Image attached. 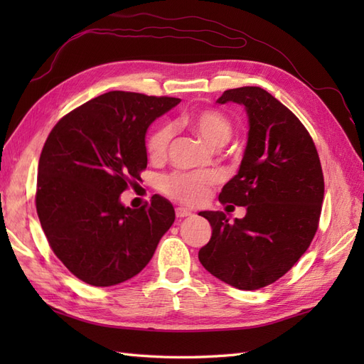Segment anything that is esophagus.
I'll list each match as a JSON object with an SVG mask.
<instances>
[{
	"label": "esophagus",
	"instance_id": "esophagus-1",
	"mask_svg": "<svg viewBox=\"0 0 364 364\" xmlns=\"http://www.w3.org/2000/svg\"><path fill=\"white\" fill-rule=\"evenodd\" d=\"M190 215H193V213L190 211V209H186V208H176V217H178V218L190 217Z\"/></svg>",
	"mask_w": 364,
	"mask_h": 364
}]
</instances>
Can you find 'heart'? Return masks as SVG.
Instances as JSON below:
<instances>
[{"instance_id":"1","label":"heart","mask_w":364,"mask_h":364,"mask_svg":"<svg viewBox=\"0 0 364 364\" xmlns=\"http://www.w3.org/2000/svg\"><path fill=\"white\" fill-rule=\"evenodd\" d=\"M179 124L190 129L211 147H222L232 136L230 119L214 109L183 115L179 118ZM171 136L173 129L170 124H161L151 132L147 139V150L151 159H162L165 156ZM217 182L218 174L214 171L173 173L162 179L161 190L181 203L199 205L208 199Z\"/></svg>"}]
</instances>
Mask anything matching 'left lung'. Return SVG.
Masks as SVG:
<instances>
[{"instance_id":"1","label":"left lung","mask_w":364,"mask_h":364,"mask_svg":"<svg viewBox=\"0 0 364 364\" xmlns=\"http://www.w3.org/2000/svg\"><path fill=\"white\" fill-rule=\"evenodd\" d=\"M245 106L249 132L238 173L218 196L246 206L229 222L200 211L213 228L199 250L202 266L240 290H258L284 277L310 246L322 211L325 183L314 142L297 117L259 86L228 90L218 105Z\"/></svg>"}]
</instances>
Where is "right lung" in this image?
I'll return each mask as SVG.
<instances>
[{"label":"right lung","mask_w":364,"mask_h":364,"mask_svg":"<svg viewBox=\"0 0 364 364\" xmlns=\"http://www.w3.org/2000/svg\"><path fill=\"white\" fill-rule=\"evenodd\" d=\"M179 98L111 91L53 127L38 167L36 211L48 243L74 277L95 287L134 278L174 222L162 196L132 209L119 196L147 167L149 126Z\"/></svg>","instance_id":"right-lung-1"}]
</instances>
